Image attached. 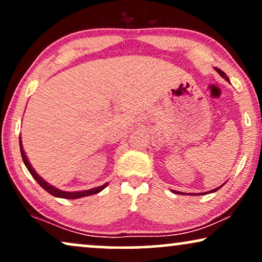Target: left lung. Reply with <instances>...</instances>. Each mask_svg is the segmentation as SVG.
I'll return each instance as SVG.
<instances>
[{
    "label": "left lung",
    "instance_id": "8db88e82",
    "mask_svg": "<svg viewBox=\"0 0 262 262\" xmlns=\"http://www.w3.org/2000/svg\"><path fill=\"white\" fill-rule=\"evenodd\" d=\"M214 69H215V71H216L217 74H219V75L221 76V77L226 79L227 82H230V78L227 77L226 74H225L224 71H221L220 69H217V68H214ZM224 185H225V183H224L223 185H221V186H224ZM221 186L216 187V188H214V190H211V191H208V192H200V193H194V194H192V193H191V194H192V196H201V194H205V193H209V192H215V191H217V190H219V188H221ZM171 191H173L174 193H178V194H181V193H184V192H180V191H175V190H171Z\"/></svg>",
    "mask_w": 262,
    "mask_h": 262
}]
</instances>
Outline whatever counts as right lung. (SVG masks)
<instances>
[{"instance_id": "obj_1", "label": "right lung", "mask_w": 262, "mask_h": 262, "mask_svg": "<svg viewBox=\"0 0 262 262\" xmlns=\"http://www.w3.org/2000/svg\"><path fill=\"white\" fill-rule=\"evenodd\" d=\"M19 145H20V154H21L23 161H24L25 167L28 168V170L30 171V174L32 175V178H34L35 180L39 184V186H41L42 188H45V190L47 191L48 193H51L52 196L58 197V198H66V200H77V198L87 197V196H91V194L99 193V192L104 190V188L108 185V183H106V184L101 185V186H98V187H94V188H89V190H83V191H62V190H60V188L53 186V185L47 183V181H46L45 179L41 177V175H38L37 171L34 169V167H32L31 163L29 162V158L25 154L24 147H23L21 138H19Z\"/></svg>"}]
</instances>
